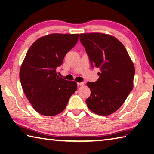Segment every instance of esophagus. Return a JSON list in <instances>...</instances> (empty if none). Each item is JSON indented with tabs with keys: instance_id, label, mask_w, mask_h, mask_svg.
I'll return each mask as SVG.
<instances>
[{
	"instance_id": "esophagus-1",
	"label": "esophagus",
	"mask_w": 154,
	"mask_h": 154,
	"mask_svg": "<svg viewBox=\"0 0 154 154\" xmlns=\"http://www.w3.org/2000/svg\"><path fill=\"white\" fill-rule=\"evenodd\" d=\"M77 85L78 86H83L84 85V83L83 82H81V83H77Z\"/></svg>"
}]
</instances>
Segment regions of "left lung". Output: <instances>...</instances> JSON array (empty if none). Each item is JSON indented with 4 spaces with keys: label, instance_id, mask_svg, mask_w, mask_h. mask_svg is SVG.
<instances>
[{
    "label": "left lung",
    "instance_id": "8db88e82",
    "mask_svg": "<svg viewBox=\"0 0 154 154\" xmlns=\"http://www.w3.org/2000/svg\"><path fill=\"white\" fill-rule=\"evenodd\" d=\"M93 68H99V78L88 82L89 109L99 115H109L122 105L133 89L134 66L125 47L116 38L101 33L79 35Z\"/></svg>",
    "mask_w": 154,
    "mask_h": 154
}]
</instances>
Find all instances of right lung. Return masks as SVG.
Wrapping results in <instances>:
<instances>
[{"label": "right lung", "instance_id": "obj_1", "mask_svg": "<svg viewBox=\"0 0 154 154\" xmlns=\"http://www.w3.org/2000/svg\"><path fill=\"white\" fill-rule=\"evenodd\" d=\"M79 34H53L39 38L29 48L20 70L22 89L34 109L44 116L61 113L77 83L57 76L65 55L77 44Z\"/></svg>", "mask_w": 154, "mask_h": 154}]
</instances>
